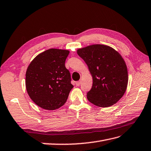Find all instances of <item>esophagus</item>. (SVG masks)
I'll use <instances>...</instances> for the list:
<instances>
[{
  "mask_svg": "<svg viewBox=\"0 0 151 151\" xmlns=\"http://www.w3.org/2000/svg\"><path fill=\"white\" fill-rule=\"evenodd\" d=\"M80 83H81V81H80V80H79V81L76 82V86H79L80 85Z\"/></svg>",
  "mask_w": 151,
  "mask_h": 151,
  "instance_id": "esophagus-1",
  "label": "esophagus"
}]
</instances>
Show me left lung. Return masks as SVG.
I'll use <instances>...</instances> for the list:
<instances>
[{
	"instance_id": "obj_1",
	"label": "left lung",
	"mask_w": 151,
	"mask_h": 151,
	"mask_svg": "<svg viewBox=\"0 0 151 151\" xmlns=\"http://www.w3.org/2000/svg\"><path fill=\"white\" fill-rule=\"evenodd\" d=\"M77 53L88 66L93 76V86L87 99L96 106H113L123 96L128 83L125 62L114 49L96 44L79 49Z\"/></svg>"
}]
</instances>
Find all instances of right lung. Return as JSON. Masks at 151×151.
<instances>
[{"label":"right lung","instance_id":"add662e5","mask_svg":"<svg viewBox=\"0 0 151 151\" xmlns=\"http://www.w3.org/2000/svg\"><path fill=\"white\" fill-rule=\"evenodd\" d=\"M67 50L50 49L33 59L26 74L27 92L35 104L46 110L62 107L73 88L65 62Z\"/></svg>","mask_w":151,"mask_h":151}]
</instances>
